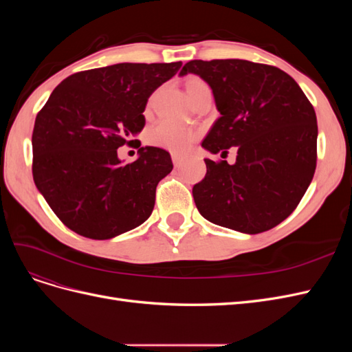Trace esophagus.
I'll return each mask as SVG.
<instances>
[{
	"instance_id": "obj_1",
	"label": "esophagus",
	"mask_w": 352,
	"mask_h": 352,
	"mask_svg": "<svg viewBox=\"0 0 352 352\" xmlns=\"http://www.w3.org/2000/svg\"><path fill=\"white\" fill-rule=\"evenodd\" d=\"M172 160H173V164H175V167H180L184 164V158L182 157H179V155H176V154H173L172 155Z\"/></svg>"
}]
</instances>
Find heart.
<instances>
[{
	"instance_id": "b5f03b06",
	"label": "heart",
	"mask_w": 352,
	"mask_h": 352,
	"mask_svg": "<svg viewBox=\"0 0 352 352\" xmlns=\"http://www.w3.org/2000/svg\"><path fill=\"white\" fill-rule=\"evenodd\" d=\"M204 88H208V85L199 78L189 79L186 83V91L189 97H192L194 94ZM195 136L197 133L184 124L163 120L157 123L148 132V142L151 145L164 148V150H168L175 154H184L189 150L190 144L195 141Z\"/></svg>"
}]
</instances>
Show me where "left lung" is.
<instances>
[{"label":"left lung","mask_w":352,"mask_h":352,"mask_svg":"<svg viewBox=\"0 0 352 352\" xmlns=\"http://www.w3.org/2000/svg\"><path fill=\"white\" fill-rule=\"evenodd\" d=\"M212 89L220 117L202 141L212 154L236 146V163L206 158V177L194 185L202 217L238 232L261 233L300 204L317 163V119L289 74L248 60H192Z\"/></svg>","instance_id":"obj_1"}]
</instances>
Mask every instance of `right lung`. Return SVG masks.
Segmentation results:
<instances>
[{
	"label": "right lung",
	"mask_w": 352,
	"mask_h": 352,
	"mask_svg": "<svg viewBox=\"0 0 352 352\" xmlns=\"http://www.w3.org/2000/svg\"><path fill=\"white\" fill-rule=\"evenodd\" d=\"M180 66L120 63L74 73L52 91L32 133V173L70 230L110 239L151 216L157 185L173 168L170 154L138 146L140 158L123 166L117 148L136 142L148 98Z\"/></svg>",
	"instance_id": "add662e5"
}]
</instances>
